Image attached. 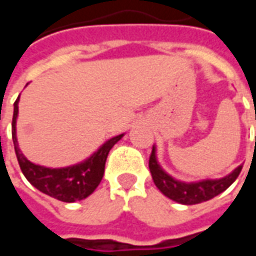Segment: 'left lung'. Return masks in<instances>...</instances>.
<instances>
[{"instance_id":"1","label":"left lung","mask_w":256,"mask_h":256,"mask_svg":"<svg viewBox=\"0 0 256 256\" xmlns=\"http://www.w3.org/2000/svg\"><path fill=\"white\" fill-rule=\"evenodd\" d=\"M242 166L234 168L230 174L220 180H203L198 182H184L172 178L170 174H167L158 162L156 158V148L154 145L152 154L150 156V170L152 174V180L164 196L172 198L180 204H198L207 202L210 198L218 196L220 193L230 186L236 181L238 174L242 172Z\"/></svg>"}]
</instances>
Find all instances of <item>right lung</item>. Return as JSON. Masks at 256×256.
I'll list each match as a JSON object with an SVG mask.
<instances>
[{
	"label": "right lung",
	"instance_id": "add662e5",
	"mask_svg": "<svg viewBox=\"0 0 256 256\" xmlns=\"http://www.w3.org/2000/svg\"><path fill=\"white\" fill-rule=\"evenodd\" d=\"M18 114H19V97L14 104L12 140H14V152L18 156L19 166L24 177L28 180V182L42 193L66 203L84 200L94 192L104 176L106 156L112 146L122 138L123 134L115 136L106 141L93 155L78 164L62 167V168H50L32 163L22 154L16 138Z\"/></svg>",
	"mask_w": 256,
	"mask_h": 256
}]
</instances>
